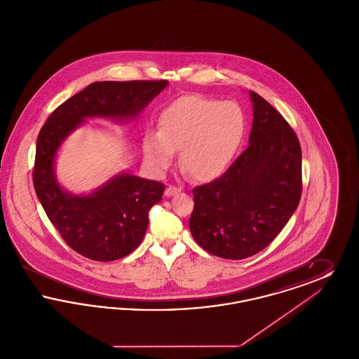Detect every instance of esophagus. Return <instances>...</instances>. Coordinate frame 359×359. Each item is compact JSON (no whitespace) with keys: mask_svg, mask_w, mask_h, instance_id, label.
Wrapping results in <instances>:
<instances>
[{"mask_svg":"<svg viewBox=\"0 0 359 359\" xmlns=\"http://www.w3.org/2000/svg\"><path fill=\"white\" fill-rule=\"evenodd\" d=\"M177 192H180V188L173 187V186H170V187H167L165 189V196H173L175 194H177Z\"/></svg>","mask_w":359,"mask_h":359,"instance_id":"34e87169","label":"esophagus"}]
</instances>
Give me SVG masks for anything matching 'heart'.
I'll return each mask as SVG.
<instances>
[{"label":"heart","mask_w":359,"mask_h":359,"mask_svg":"<svg viewBox=\"0 0 359 359\" xmlns=\"http://www.w3.org/2000/svg\"><path fill=\"white\" fill-rule=\"evenodd\" d=\"M245 133L246 117L237 103L186 95L163 110L158 132L145 133L142 151L157 171L167 170L173 152L180 151L182 171L196 182H210L230 167Z\"/></svg>","instance_id":"b5f03b06"}]
</instances>
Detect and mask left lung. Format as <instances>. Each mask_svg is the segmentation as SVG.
I'll use <instances>...</instances> for the list:
<instances>
[{
  "mask_svg": "<svg viewBox=\"0 0 359 359\" xmlns=\"http://www.w3.org/2000/svg\"><path fill=\"white\" fill-rule=\"evenodd\" d=\"M249 147L221 177L192 189L189 230L205 252L243 259L264 250L302 198V148L290 123L250 91Z\"/></svg>",
  "mask_w": 359,
  "mask_h": 359,
  "instance_id": "obj_1",
  "label": "left lung"
}]
</instances>
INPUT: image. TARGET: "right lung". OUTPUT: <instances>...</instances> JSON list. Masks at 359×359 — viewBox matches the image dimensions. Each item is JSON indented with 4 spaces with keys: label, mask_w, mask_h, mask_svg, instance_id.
<instances>
[{
    "label": "right lung",
    "mask_w": 359,
    "mask_h": 359,
    "mask_svg": "<svg viewBox=\"0 0 359 359\" xmlns=\"http://www.w3.org/2000/svg\"><path fill=\"white\" fill-rule=\"evenodd\" d=\"M167 86L168 81L94 82L62 103L43 125L36 144L34 191L76 253L102 262L130 255L144 238L148 212L161 201L165 186L122 172L88 195H74L56 180L59 148L86 118L135 120Z\"/></svg>",
    "instance_id": "1"
}]
</instances>
